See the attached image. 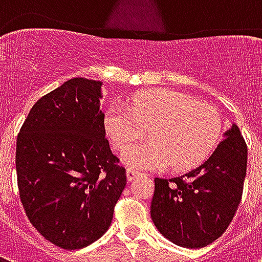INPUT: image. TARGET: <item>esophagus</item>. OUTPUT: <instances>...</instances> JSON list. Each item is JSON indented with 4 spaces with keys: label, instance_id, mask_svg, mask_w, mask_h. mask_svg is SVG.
Returning a JSON list of instances; mask_svg holds the SVG:
<instances>
[{
    "label": "esophagus",
    "instance_id": "34e87169",
    "mask_svg": "<svg viewBox=\"0 0 262 262\" xmlns=\"http://www.w3.org/2000/svg\"><path fill=\"white\" fill-rule=\"evenodd\" d=\"M144 176V174H142V172H139V171L133 170V168H127L126 170V177H127V180L129 181H133L135 178H137V177H142Z\"/></svg>",
    "mask_w": 262,
    "mask_h": 262
}]
</instances>
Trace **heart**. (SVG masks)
<instances>
[{"mask_svg": "<svg viewBox=\"0 0 262 262\" xmlns=\"http://www.w3.org/2000/svg\"><path fill=\"white\" fill-rule=\"evenodd\" d=\"M106 132L118 150H126L146 130L151 143L129 149L126 165L151 170L187 171L202 164L212 154L222 135L217 111L206 103L171 90L140 92L132 105L115 102L106 111Z\"/></svg>", "mask_w": 262, "mask_h": 262, "instance_id": "heart-1", "label": "heart"}]
</instances>
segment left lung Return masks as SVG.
Segmentation results:
<instances>
[{
    "label": "left lung",
    "instance_id": "8db88e82",
    "mask_svg": "<svg viewBox=\"0 0 262 262\" xmlns=\"http://www.w3.org/2000/svg\"><path fill=\"white\" fill-rule=\"evenodd\" d=\"M203 164L171 180L154 178L150 213L157 230L185 248H202L219 238L242 201L247 144L236 123Z\"/></svg>",
    "mask_w": 262,
    "mask_h": 262
}]
</instances>
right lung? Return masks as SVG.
<instances>
[{
  "label": "right lung",
  "instance_id": "obj_1",
  "mask_svg": "<svg viewBox=\"0 0 262 262\" xmlns=\"http://www.w3.org/2000/svg\"><path fill=\"white\" fill-rule=\"evenodd\" d=\"M102 81L71 78L32 106L16 139V176L26 216L64 250L108 230L126 171L105 139Z\"/></svg>",
  "mask_w": 262,
  "mask_h": 262
}]
</instances>
